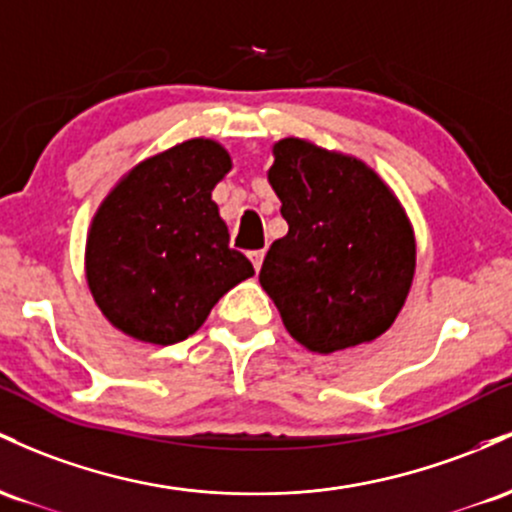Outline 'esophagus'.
Returning <instances> with one entry per match:
<instances>
[{
  "instance_id": "esophagus-1",
  "label": "esophagus",
  "mask_w": 512,
  "mask_h": 512,
  "mask_svg": "<svg viewBox=\"0 0 512 512\" xmlns=\"http://www.w3.org/2000/svg\"><path fill=\"white\" fill-rule=\"evenodd\" d=\"M249 258H251V263H254V268L258 271V268H261V263H263V258H266V251H263V249L249 251Z\"/></svg>"
}]
</instances>
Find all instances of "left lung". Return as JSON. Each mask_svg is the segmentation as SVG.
<instances>
[{
  "label": "left lung",
  "instance_id": "8db88e82",
  "mask_svg": "<svg viewBox=\"0 0 512 512\" xmlns=\"http://www.w3.org/2000/svg\"><path fill=\"white\" fill-rule=\"evenodd\" d=\"M268 183L287 234L263 258L261 287L312 353L375 341L409 297L413 227L392 188L360 159L300 137L273 145Z\"/></svg>",
  "mask_w": 512,
  "mask_h": 512
}]
</instances>
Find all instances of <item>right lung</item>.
<instances>
[{"label":"right lung","mask_w":512,"mask_h":512,"mask_svg":"<svg viewBox=\"0 0 512 512\" xmlns=\"http://www.w3.org/2000/svg\"><path fill=\"white\" fill-rule=\"evenodd\" d=\"M232 169L220 142L193 137L154 154L103 198L86 237V285L103 317L171 346L203 326L225 292L254 275L212 191Z\"/></svg>","instance_id":"obj_1"}]
</instances>
